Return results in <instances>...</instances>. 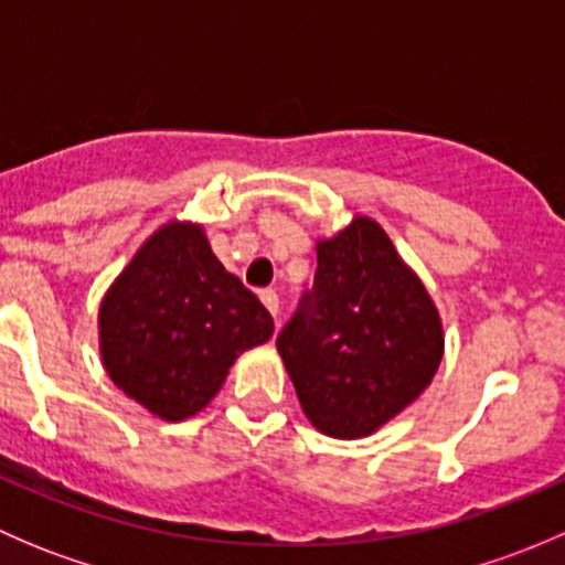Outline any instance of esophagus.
<instances>
[{
  "label": "esophagus",
  "mask_w": 565,
  "mask_h": 565,
  "mask_svg": "<svg viewBox=\"0 0 565 565\" xmlns=\"http://www.w3.org/2000/svg\"><path fill=\"white\" fill-rule=\"evenodd\" d=\"M259 300H262V303H265V309L270 311L273 317H278V295L273 292V289H262Z\"/></svg>",
  "instance_id": "esophagus-1"
}]
</instances>
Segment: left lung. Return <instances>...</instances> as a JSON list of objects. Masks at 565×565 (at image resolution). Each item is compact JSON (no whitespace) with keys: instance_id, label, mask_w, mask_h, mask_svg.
I'll return each instance as SVG.
<instances>
[{"instance_id":"left-lung-1","label":"left lung","mask_w":565,"mask_h":565,"mask_svg":"<svg viewBox=\"0 0 565 565\" xmlns=\"http://www.w3.org/2000/svg\"><path fill=\"white\" fill-rule=\"evenodd\" d=\"M276 347L311 424L358 440L426 391L443 361V322L383 226L358 215L317 243L315 287Z\"/></svg>"}]
</instances>
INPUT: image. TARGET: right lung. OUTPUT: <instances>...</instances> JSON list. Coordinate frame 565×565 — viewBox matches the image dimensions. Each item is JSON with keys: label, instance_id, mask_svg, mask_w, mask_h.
Instances as JSON below:
<instances>
[{"label": "right lung", "instance_id": "add662e5", "mask_svg": "<svg viewBox=\"0 0 565 565\" xmlns=\"http://www.w3.org/2000/svg\"><path fill=\"white\" fill-rule=\"evenodd\" d=\"M100 358L125 396L163 420L196 415L273 317L215 259L202 226H161L100 303Z\"/></svg>", "mask_w": 565, "mask_h": 565}]
</instances>
